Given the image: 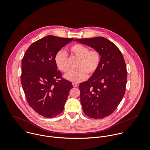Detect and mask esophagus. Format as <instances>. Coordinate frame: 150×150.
Wrapping results in <instances>:
<instances>
[{
	"instance_id": "obj_1",
	"label": "esophagus",
	"mask_w": 150,
	"mask_h": 150,
	"mask_svg": "<svg viewBox=\"0 0 150 150\" xmlns=\"http://www.w3.org/2000/svg\"><path fill=\"white\" fill-rule=\"evenodd\" d=\"M72 84H73V86L74 87H77V86H79V84L78 83H73Z\"/></svg>"
}]
</instances>
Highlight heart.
Wrapping results in <instances>:
<instances>
[{
    "label": "heart",
    "mask_w": 150,
    "mask_h": 150,
    "mask_svg": "<svg viewBox=\"0 0 150 150\" xmlns=\"http://www.w3.org/2000/svg\"><path fill=\"white\" fill-rule=\"evenodd\" d=\"M71 55L79 61L77 65L78 69L71 70L64 76V78L73 83H78L86 80L88 73L92 74L98 69L100 62V55L96 50H89L86 45L76 44L69 49ZM54 61L57 68L62 72L66 73L69 70L68 58L66 53L62 50L57 52Z\"/></svg>",
    "instance_id": "obj_1"
}]
</instances>
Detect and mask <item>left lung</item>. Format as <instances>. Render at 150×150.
<instances>
[{"instance_id": "obj_1", "label": "left lung", "mask_w": 150, "mask_h": 150, "mask_svg": "<svg viewBox=\"0 0 150 150\" xmlns=\"http://www.w3.org/2000/svg\"><path fill=\"white\" fill-rule=\"evenodd\" d=\"M74 40L98 51L101 56L96 71L88 81L80 83L79 88L84 113L92 118H103L114 112L125 94L127 71L123 55L103 37Z\"/></svg>"}]
</instances>
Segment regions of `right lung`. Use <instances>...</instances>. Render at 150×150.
Returning <instances> with one entry per match:
<instances>
[{"label":"right lung","mask_w":150,"mask_h":150,"mask_svg":"<svg viewBox=\"0 0 150 150\" xmlns=\"http://www.w3.org/2000/svg\"><path fill=\"white\" fill-rule=\"evenodd\" d=\"M72 38L47 36L32 43L22 59L21 84L26 100L37 113L52 118L61 113L71 82L62 77L54 61L55 55Z\"/></svg>","instance_id":"add662e5"}]
</instances>
